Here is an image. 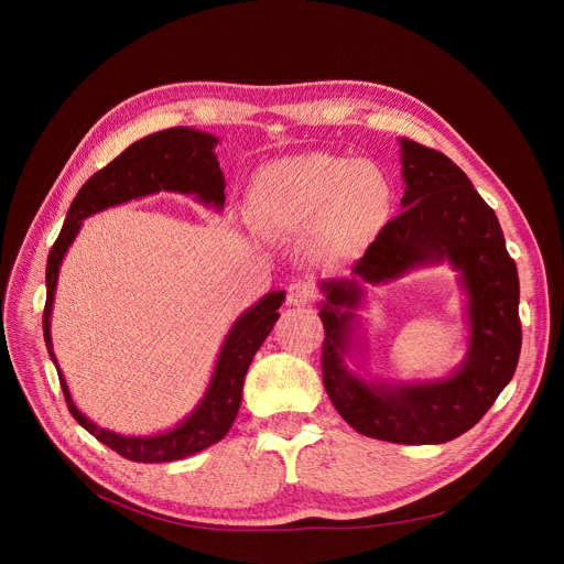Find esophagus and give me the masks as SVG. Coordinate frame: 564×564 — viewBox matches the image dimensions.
<instances>
[{
	"instance_id": "esophagus-1",
	"label": "esophagus",
	"mask_w": 564,
	"mask_h": 564,
	"mask_svg": "<svg viewBox=\"0 0 564 564\" xmlns=\"http://www.w3.org/2000/svg\"><path fill=\"white\" fill-rule=\"evenodd\" d=\"M315 299V285L308 281H294L288 288V299L285 303L292 305V308H301V305H308Z\"/></svg>"
}]
</instances>
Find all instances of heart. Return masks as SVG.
Here are the masks:
<instances>
[{
	"label": "heart",
	"instance_id": "obj_1",
	"mask_svg": "<svg viewBox=\"0 0 564 564\" xmlns=\"http://www.w3.org/2000/svg\"><path fill=\"white\" fill-rule=\"evenodd\" d=\"M249 207L265 231L308 234L322 261L341 263L365 253L382 234L393 186L376 162L308 150L263 164L251 182Z\"/></svg>",
	"mask_w": 564,
	"mask_h": 564
}]
</instances>
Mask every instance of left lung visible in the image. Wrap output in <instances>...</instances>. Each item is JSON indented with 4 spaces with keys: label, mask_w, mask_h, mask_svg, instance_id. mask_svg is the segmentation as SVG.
I'll return each instance as SVG.
<instances>
[{
    "label": "left lung",
    "mask_w": 564,
    "mask_h": 564,
    "mask_svg": "<svg viewBox=\"0 0 564 564\" xmlns=\"http://www.w3.org/2000/svg\"><path fill=\"white\" fill-rule=\"evenodd\" d=\"M404 209L346 279H324L319 317L324 387L339 416L365 436L436 445L468 432L513 378L522 348L520 279L495 212L443 152L400 137ZM447 262L465 292L467 355L447 377L393 381L361 371L367 284Z\"/></svg>",
    "instance_id": "obj_1"
}]
</instances>
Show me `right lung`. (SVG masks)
<instances>
[{"instance_id":"right-lung-1","label":"right lung","mask_w":564,"mask_h":564,"mask_svg":"<svg viewBox=\"0 0 564 564\" xmlns=\"http://www.w3.org/2000/svg\"><path fill=\"white\" fill-rule=\"evenodd\" d=\"M218 143L220 139L212 132L180 126L148 134L128 145L117 160L94 173L80 186L67 212L61 236L51 247L46 259V303L42 330L51 362L56 365L69 412L78 425L100 443L130 460H139V464H169V460L186 458L218 443L229 432L240 409L247 369L256 350L263 346L265 337L272 333L279 319V308L285 301V292H268L236 317L220 346L212 380L197 404L191 409V414L164 432L148 436H126L98 427L80 412L58 367L54 341H51V313H54L58 274L65 253L83 227V220L98 212L164 191L191 195L202 207L220 214L225 209V175L216 155Z\"/></svg>"}]
</instances>
